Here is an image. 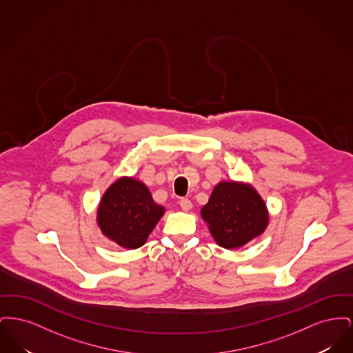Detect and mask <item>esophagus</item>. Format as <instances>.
I'll return each mask as SVG.
<instances>
[{"instance_id":"esophagus-1","label":"esophagus","mask_w":353,"mask_h":353,"mask_svg":"<svg viewBox=\"0 0 353 353\" xmlns=\"http://www.w3.org/2000/svg\"><path fill=\"white\" fill-rule=\"evenodd\" d=\"M180 206H181V209L183 210H190L192 209V201L189 200V199H181L180 200Z\"/></svg>"}]
</instances>
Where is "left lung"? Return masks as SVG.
<instances>
[{"instance_id": "obj_1", "label": "left lung", "mask_w": 353, "mask_h": 353, "mask_svg": "<svg viewBox=\"0 0 353 353\" xmlns=\"http://www.w3.org/2000/svg\"><path fill=\"white\" fill-rule=\"evenodd\" d=\"M202 219L219 246L236 249L262 234L268 226L266 205L249 185L219 183L208 203Z\"/></svg>"}]
</instances>
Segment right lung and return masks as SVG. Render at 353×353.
I'll list each match as a JSON object with an SVG mask.
<instances>
[{"label":"right lung","mask_w":353,"mask_h":353,"mask_svg":"<svg viewBox=\"0 0 353 353\" xmlns=\"http://www.w3.org/2000/svg\"><path fill=\"white\" fill-rule=\"evenodd\" d=\"M164 208L152 200L143 183L123 177L111 185L101 199L98 223L103 234L125 249L143 246Z\"/></svg>","instance_id":"add662e5"}]
</instances>
